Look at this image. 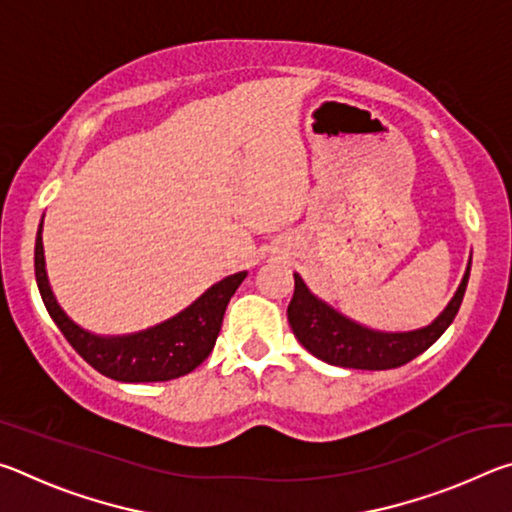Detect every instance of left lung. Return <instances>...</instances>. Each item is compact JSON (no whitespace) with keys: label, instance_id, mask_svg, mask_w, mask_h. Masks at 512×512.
Segmentation results:
<instances>
[{"label":"left lung","instance_id":"8db88e82","mask_svg":"<svg viewBox=\"0 0 512 512\" xmlns=\"http://www.w3.org/2000/svg\"><path fill=\"white\" fill-rule=\"evenodd\" d=\"M470 264H467L461 287H458L447 309L429 327L418 329V332L381 334L352 323V320L336 314L332 307H327L316 296H311L300 275H293L296 277V289H293V298L287 309L289 325L296 339L314 357L332 363V366L357 370L400 368L431 348L443 336L445 329L452 325L465 296Z\"/></svg>","mask_w":512,"mask_h":512}]
</instances>
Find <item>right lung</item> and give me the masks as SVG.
Listing matches in <instances>:
<instances>
[{"label":"right lung","mask_w":512,"mask_h":512,"mask_svg":"<svg viewBox=\"0 0 512 512\" xmlns=\"http://www.w3.org/2000/svg\"><path fill=\"white\" fill-rule=\"evenodd\" d=\"M42 223L36 237V280L42 302L54 318L69 345L90 363V366L117 381H169L192 372L210 357L221 332L223 314L230 298L235 296L246 273L225 277L212 289H207L192 307L183 314L167 320L142 334L121 336V339H99L83 332L58 307L54 293L49 289L45 273V253H42Z\"/></svg>","instance_id":"right-lung-1"}]
</instances>
